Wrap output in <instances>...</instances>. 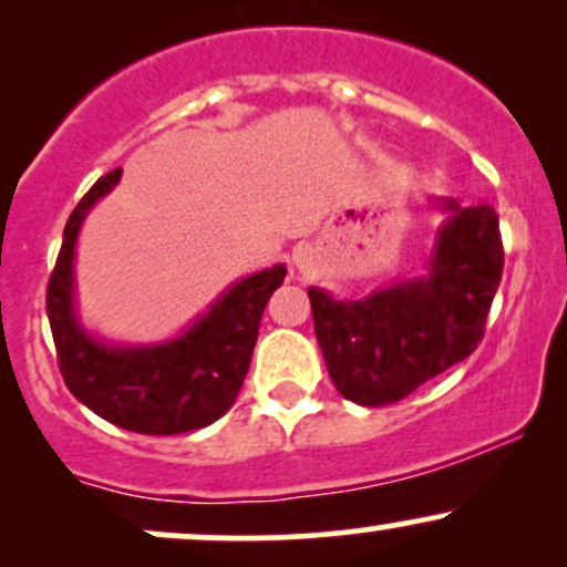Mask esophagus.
I'll use <instances>...</instances> for the list:
<instances>
[{"instance_id":"1","label":"esophagus","mask_w":567,"mask_h":567,"mask_svg":"<svg viewBox=\"0 0 567 567\" xmlns=\"http://www.w3.org/2000/svg\"><path fill=\"white\" fill-rule=\"evenodd\" d=\"M309 264H311V247L309 245H298L296 250H292V266H298V269H306Z\"/></svg>"}]
</instances>
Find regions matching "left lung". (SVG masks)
I'll list each match as a JSON object with an SVG mask.
<instances>
[{"label":"left lung","mask_w":567,"mask_h":567,"mask_svg":"<svg viewBox=\"0 0 567 567\" xmlns=\"http://www.w3.org/2000/svg\"><path fill=\"white\" fill-rule=\"evenodd\" d=\"M447 213L426 275L402 279L357 301L309 288L315 333L336 389L365 408L405 400L410 392L483 341L487 311L504 271L498 216L491 205Z\"/></svg>","instance_id":"obj_1"}]
</instances>
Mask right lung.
<instances>
[{"instance_id": "obj_1", "label": "right lung", "mask_w": 567, "mask_h": 567, "mask_svg": "<svg viewBox=\"0 0 567 567\" xmlns=\"http://www.w3.org/2000/svg\"><path fill=\"white\" fill-rule=\"evenodd\" d=\"M120 178L122 167L97 178L74 207L50 275L48 317L63 381L82 405L127 432L181 434L210 426L243 389L266 301L288 269L277 264L239 279L167 341L122 347L87 333L76 315V237L95 202Z\"/></svg>"}]
</instances>
